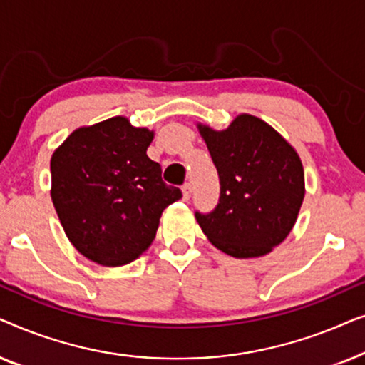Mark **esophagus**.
Segmentation results:
<instances>
[{
	"label": "esophagus",
	"mask_w": 365,
	"mask_h": 365,
	"mask_svg": "<svg viewBox=\"0 0 365 365\" xmlns=\"http://www.w3.org/2000/svg\"><path fill=\"white\" fill-rule=\"evenodd\" d=\"M191 192H192V189H191V184H184L182 186V199L184 201H189V199H191Z\"/></svg>",
	"instance_id": "obj_1"
}]
</instances>
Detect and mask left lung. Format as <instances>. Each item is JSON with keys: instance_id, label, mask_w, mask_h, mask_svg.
<instances>
[{"instance_id": "obj_1", "label": "left lung", "mask_w": 365, "mask_h": 365, "mask_svg": "<svg viewBox=\"0 0 365 365\" xmlns=\"http://www.w3.org/2000/svg\"><path fill=\"white\" fill-rule=\"evenodd\" d=\"M221 182V196L196 221L209 242L227 256L261 257L292 231L306 184L296 149L272 126L239 114L222 131L197 123Z\"/></svg>"}]
</instances>
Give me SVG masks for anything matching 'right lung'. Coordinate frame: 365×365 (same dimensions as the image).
Segmentation results:
<instances>
[{"mask_svg": "<svg viewBox=\"0 0 365 365\" xmlns=\"http://www.w3.org/2000/svg\"><path fill=\"white\" fill-rule=\"evenodd\" d=\"M154 131L116 116L74 129L51 156V199L69 242L89 261L119 267L156 237L159 219L182 197L148 158Z\"/></svg>", "mask_w": 365, "mask_h": 365, "instance_id": "obj_1", "label": "right lung"}]
</instances>
